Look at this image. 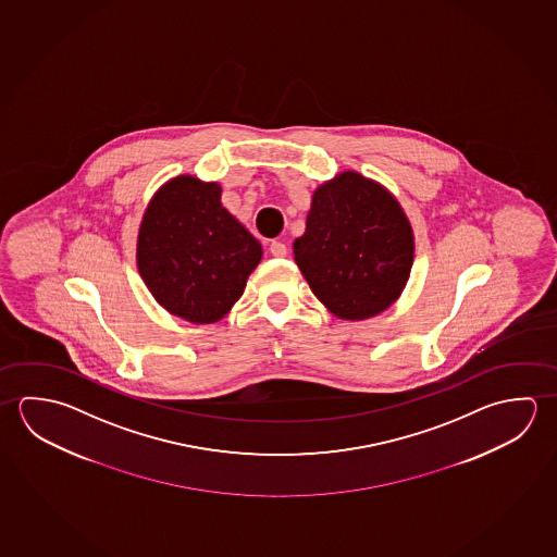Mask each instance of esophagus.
I'll use <instances>...</instances> for the list:
<instances>
[{
    "label": "esophagus",
    "mask_w": 557,
    "mask_h": 557,
    "mask_svg": "<svg viewBox=\"0 0 557 557\" xmlns=\"http://www.w3.org/2000/svg\"><path fill=\"white\" fill-rule=\"evenodd\" d=\"M269 251L273 257H278V259H283L288 253V247L284 246L283 242H273L271 246H269Z\"/></svg>",
    "instance_id": "esophagus-1"
}]
</instances>
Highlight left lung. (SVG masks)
Instances as JSON below:
<instances>
[{"instance_id":"obj_1","label":"left lung","mask_w":557,"mask_h":557,"mask_svg":"<svg viewBox=\"0 0 557 557\" xmlns=\"http://www.w3.org/2000/svg\"><path fill=\"white\" fill-rule=\"evenodd\" d=\"M416 237L397 198L359 171H343L313 190L294 261L311 293L341 320L387 310L404 293Z\"/></svg>"}]
</instances>
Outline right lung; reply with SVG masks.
Returning <instances> with one entry per match:
<instances>
[{
  "label": "right lung",
  "instance_id": "1",
  "mask_svg": "<svg viewBox=\"0 0 557 557\" xmlns=\"http://www.w3.org/2000/svg\"><path fill=\"white\" fill-rule=\"evenodd\" d=\"M220 198L218 183L173 177L151 197L138 232L141 281L161 308L198 325L232 310L263 257Z\"/></svg>",
  "mask_w": 557,
  "mask_h": 557
}]
</instances>
